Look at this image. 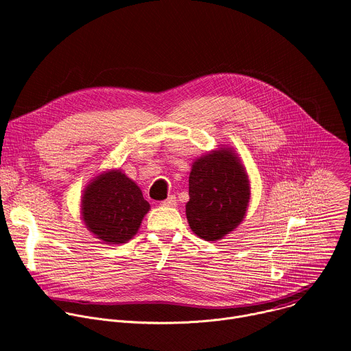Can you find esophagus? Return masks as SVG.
Returning a JSON list of instances; mask_svg holds the SVG:
<instances>
[{"instance_id": "1", "label": "esophagus", "mask_w": 351, "mask_h": 351, "mask_svg": "<svg viewBox=\"0 0 351 351\" xmlns=\"http://www.w3.org/2000/svg\"><path fill=\"white\" fill-rule=\"evenodd\" d=\"M162 206H164V207H176V206H178L176 197H175V195H169L167 199H164Z\"/></svg>"}]
</instances>
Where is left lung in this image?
I'll return each mask as SVG.
<instances>
[{
	"instance_id": "obj_1",
	"label": "left lung",
	"mask_w": 351,
	"mask_h": 351,
	"mask_svg": "<svg viewBox=\"0 0 351 351\" xmlns=\"http://www.w3.org/2000/svg\"><path fill=\"white\" fill-rule=\"evenodd\" d=\"M250 180L234 149L221 145L194 160L189 176L186 217L190 229L207 241L223 239L245 217Z\"/></svg>"
}]
</instances>
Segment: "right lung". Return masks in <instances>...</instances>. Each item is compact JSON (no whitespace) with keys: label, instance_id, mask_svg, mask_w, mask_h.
I'll return each instance as SVG.
<instances>
[{"label":"right lung","instance_id":"add662e5","mask_svg":"<svg viewBox=\"0 0 351 351\" xmlns=\"http://www.w3.org/2000/svg\"><path fill=\"white\" fill-rule=\"evenodd\" d=\"M148 211L140 187L121 169L98 173L87 183L80 199L82 221L104 244L128 243Z\"/></svg>","mask_w":351,"mask_h":351}]
</instances>
